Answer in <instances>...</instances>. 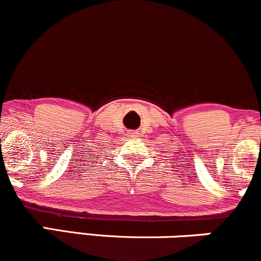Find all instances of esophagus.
I'll return each instance as SVG.
<instances>
[{"instance_id":"1","label":"esophagus","mask_w":261,"mask_h":261,"mask_svg":"<svg viewBox=\"0 0 261 261\" xmlns=\"http://www.w3.org/2000/svg\"><path fill=\"white\" fill-rule=\"evenodd\" d=\"M129 134H130V137H134V138H136V137H138V134H139V133H138L137 130H130V132H129Z\"/></svg>"}]
</instances>
